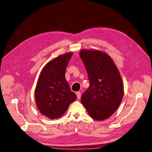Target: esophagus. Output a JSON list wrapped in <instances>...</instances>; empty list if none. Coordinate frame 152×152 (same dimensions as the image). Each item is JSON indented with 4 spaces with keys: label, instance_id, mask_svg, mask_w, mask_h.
<instances>
[{
    "label": "esophagus",
    "instance_id": "34e87169",
    "mask_svg": "<svg viewBox=\"0 0 152 152\" xmlns=\"http://www.w3.org/2000/svg\"><path fill=\"white\" fill-rule=\"evenodd\" d=\"M76 94H77V98L79 99H80V97H81V93H80V92H77Z\"/></svg>",
    "mask_w": 152,
    "mask_h": 152
}]
</instances>
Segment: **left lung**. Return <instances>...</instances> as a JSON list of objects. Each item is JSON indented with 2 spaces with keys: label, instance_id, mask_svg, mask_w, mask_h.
<instances>
[{
  "label": "left lung",
  "instance_id": "8db88e82",
  "mask_svg": "<svg viewBox=\"0 0 152 152\" xmlns=\"http://www.w3.org/2000/svg\"><path fill=\"white\" fill-rule=\"evenodd\" d=\"M80 56L90 84L81 96V103L92 118L103 121L115 113L122 102L124 86L120 73L107 53L83 49Z\"/></svg>",
  "mask_w": 152,
  "mask_h": 152
}]
</instances>
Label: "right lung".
<instances>
[{"label": "right lung", "mask_w": 152, "mask_h": 152, "mask_svg": "<svg viewBox=\"0 0 152 152\" xmlns=\"http://www.w3.org/2000/svg\"><path fill=\"white\" fill-rule=\"evenodd\" d=\"M72 53L50 61L43 68L35 90V99L40 113L50 119L60 117L77 99L65 79Z\"/></svg>", "instance_id": "add662e5"}]
</instances>
